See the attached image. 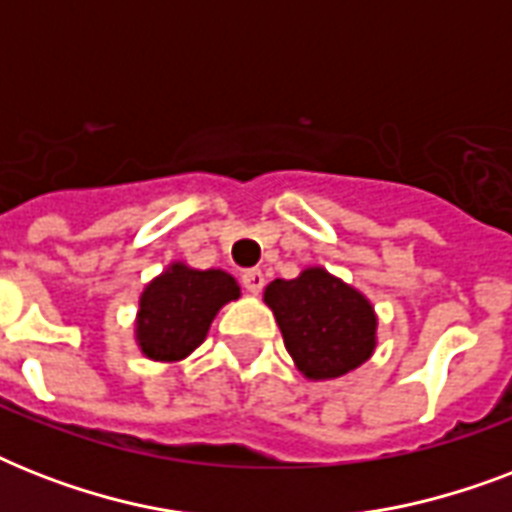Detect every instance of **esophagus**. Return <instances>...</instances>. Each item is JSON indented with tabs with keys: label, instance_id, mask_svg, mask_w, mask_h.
<instances>
[{
	"label": "esophagus",
	"instance_id": "34e87169",
	"mask_svg": "<svg viewBox=\"0 0 512 512\" xmlns=\"http://www.w3.org/2000/svg\"><path fill=\"white\" fill-rule=\"evenodd\" d=\"M241 281H244V289L249 295H260V289L265 287V273L260 268H252V271L241 273Z\"/></svg>",
	"mask_w": 512,
	"mask_h": 512
}]
</instances>
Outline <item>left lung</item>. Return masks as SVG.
I'll use <instances>...</instances> for the list:
<instances>
[{"label":"left lung","mask_w":512,"mask_h":512,"mask_svg":"<svg viewBox=\"0 0 512 512\" xmlns=\"http://www.w3.org/2000/svg\"><path fill=\"white\" fill-rule=\"evenodd\" d=\"M284 345L308 380L353 372L377 348V313L358 289L313 265L297 279H276L263 292Z\"/></svg>","instance_id":"obj_1"}]
</instances>
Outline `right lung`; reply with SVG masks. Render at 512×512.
Segmentation results:
<instances>
[{"label":"right lung","instance_id":"1","mask_svg":"<svg viewBox=\"0 0 512 512\" xmlns=\"http://www.w3.org/2000/svg\"><path fill=\"white\" fill-rule=\"evenodd\" d=\"M239 295V281L231 273L172 263L140 292L135 316L140 353L162 364L183 361L204 342L217 311Z\"/></svg>","mask_w":512,"mask_h":512}]
</instances>
